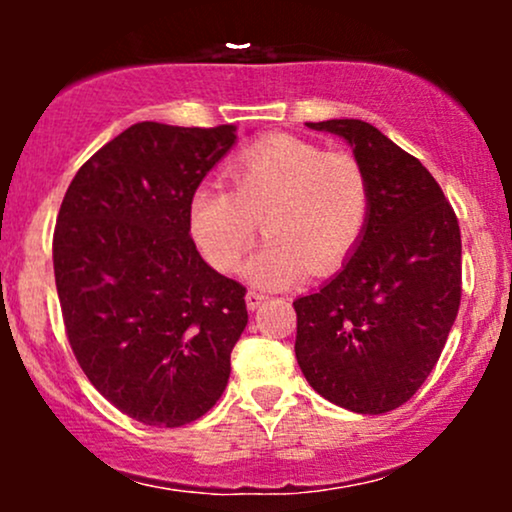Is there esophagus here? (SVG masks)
I'll use <instances>...</instances> for the list:
<instances>
[{
  "instance_id": "obj_1",
  "label": "esophagus",
  "mask_w": 512,
  "mask_h": 512,
  "mask_svg": "<svg viewBox=\"0 0 512 512\" xmlns=\"http://www.w3.org/2000/svg\"><path fill=\"white\" fill-rule=\"evenodd\" d=\"M264 298H267V296H262L260 291H248V293H245V303H248L250 310L260 308V305L264 303Z\"/></svg>"
}]
</instances>
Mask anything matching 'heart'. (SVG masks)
<instances>
[{"label": "heart", "instance_id": "1", "mask_svg": "<svg viewBox=\"0 0 512 512\" xmlns=\"http://www.w3.org/2000/svg\"><path fill=\"white\" fill-rule=\"evenodd\" d=\"M233 190L197 187L190 231L221 272H236L255 243L260 223L269 233L245 276L264 289H281L337 269L366 226L370 187L366 170L346 151H325L301 137H272L231 163Z\"/></svg>", "mask_w": 512, "mask_h": 512}]
</instances>
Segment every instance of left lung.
Returning <instances> with one entry per match:
<instances>
[{
    "label": "left lung",
    "mask_w": 512,
    "mask_h": 512,
    "mask_svg": "<svg viewBox=\"0 0 512 512\" xmlns=\"http://www.w3.org/2000/svg\"><path fill=\"white\" fill-rule=\"evenodd\" d=\"M354 149L370 187L342 269L293 301L310 387L356 414L402 407L438 363L462 296L460 223L419 158L363 120L308 122Z\"/></svg>",
    "instance_id": "obj_1"
}]
</instances>
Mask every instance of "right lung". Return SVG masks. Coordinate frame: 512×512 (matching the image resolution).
Listing matches in <instances>:
<instances>
[{
  "instance_id": "1",
  "label": "right lung",
  "mask_w": 512,
  "mask_h": 512,
  "mask_svg": "<svg viewBox=\"0 0 512 512\" xmlns=\"http://www.w3.org/2000/svg\"><path fill=\"white\" fill-rule=\"evenodd\" d=\"M236 142L233 125L137 122L79 168L57 214L52 262L76 361L146 426L207 414L248 325L245 286L190 238L192 195Z\"/></svg>"
}]
</instances>
